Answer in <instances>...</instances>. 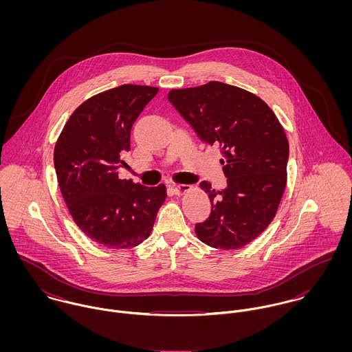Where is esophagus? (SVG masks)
I'll list each match as a JSON object with an SVG mask.
<instances>
[{"mask_svg": "<svg viewBox=\"0 0 352 352\" xmlns=\"http://www.w3.org/2000/svg\"><path fill=\"white\" fill-rule=\"evenodd\" d=\"M172 190L176 195H182V194L190 191L191 186H188V184H175V186H172Z\"/></svg>", "mask_w": 352, "mask_h": 352, "instance_id": "obj_1", "label": "esophagus"}]
</instances>
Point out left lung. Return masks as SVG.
Wrapping results in <instances>:
<instances>
[{"instance_id":"left-lung-1","label":"left lung","mask_w":352,"mask_h":352,"mask_svg":"<svg viewBox=\"0 0 352 352\" xmlns=\"http://www.w3.org/2000/svg\"><path fill=\"white\" fill-rule=\"evenodd\" d=\"M168 100L201 142L219 146L228 186L217 192L208 182L211 212L195 225L201 243L239 250L274 219L286 188L289 142L272 109L256 95L218 81L172 89Z\"/></svg>"}]
</instances>
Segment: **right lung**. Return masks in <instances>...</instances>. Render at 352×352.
Masks as SVG:
<instances>
[{
	"label": "right lung",
	"mask_w": 352,
	"mask_h": 352,
	"mask_svg": "<svg viewBox=\"0 0 352 352\" xmlns=\"http://www.w3.org/2000/svg\"><path fill=\"white\" fill-rule=\"evenodd\" d=\"M158 88L124 84L84 101L66 122L54 149L62 197L77 226L111 250L140 245L166 198L164 184L119 179L131 127Z\"/></svg>",
	"instance_id": "right-lung-1"
}]
</instances>
